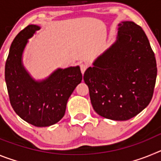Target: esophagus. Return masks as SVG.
<instances>
[{
  "instance_id": "1",
  "label": "esophagus",
  "mask_w": 161,
  "mask_h": 161,
  "mask_svg": "<svg viewBox=\"0 0 161 161\" xmlns=\"http://www.w3.org/2000/svg\"><path fill=\"white\" fill-rule=\"evenodd\" d=\"M80 71H81V73L84 74L85 73V70L87 69V66L85 64H80Z\"/></svg>"
}]
</instances>
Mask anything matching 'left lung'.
<instances>
[{
	"instance_id": "8db88e82",
	"label": "left lung",
	"mask_w": 161,
	"mask_h": 161,
	"mask_svg": "<svg viewBox=\"0 0 161 161\" xmlns=\"http://www.w3.org/2000/svg\"><path fill=\"white\" fill-rule=\"evenodd\" d=\"M157 68L147 37L133 22L119 24L117 39L84 74L93 109L102 117L128 120L148 106Z\"/></svg>"
}]
</instances>
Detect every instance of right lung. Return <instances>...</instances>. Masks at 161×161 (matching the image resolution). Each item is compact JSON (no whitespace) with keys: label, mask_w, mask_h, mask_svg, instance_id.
I'll return each mask as SVG.
<instances>
[{"label":"right lung","mask_w":161,"mask_h":161,"mask_svg":"<svg viewBox=\"0 0 161 161\" xmlns=\"http://www.w3.org/2000/svg\"><path fill=\"white\" fill-rule=\"evenodd\" d=\"M40 29L29 25L13 41L5 63V78L9 101L14 111L35 126H49L58 123L65 114L67 102L82 80L79 66L58 68L47 79L35 80L22 64V53L28 39Z\"/></svg>","instance_id":"add662e5"}]
</instances>
